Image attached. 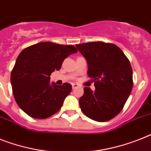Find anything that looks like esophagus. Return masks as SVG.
Instances as JSON below:
<instances>
[{"label":"esophagus","instance_id":"obj_1","mask_svg":"<svg viewBox=\"0 0 151 151\" xmlns=\"http://www.w3.org/2000/svg\"><path fill=\"white\" fill-rule=\"evenodd\" d=\"M78 86H79V85H78V84H74V83L72 84V88H73V89H75V88H78Z\"/></svg>","mask_w":151,"mask_h":151}]
</instances>
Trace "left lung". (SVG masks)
I'll use <instances>...</instances> for the list:
<instances>
[{"instance_id": "8db88e82", "label": "left lung", "mask_w": 151, "mask_h": 151, "mask_svg": "<svg viewBox=\"0 0 151 151\" xmlns=\"http://www.w3.org/2000/svg\"><path fill=\"white\" fill-rule=\"evenodd\" d=\"M88 64V77L95 90L84 88L79 103L83 113L97 122L113 119L124 107L133 86L130 62L112 43L91 42L77 44Z\"/></svg>"}]
</instances>
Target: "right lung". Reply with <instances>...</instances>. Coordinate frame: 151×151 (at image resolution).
I'll use <instances>...</instances> for the list:
<instances>
[{
    "instance_id": "right-lung-1",
    "label": "right lung",
    "mask_w": 151,
    "mask_h": 151,
    "mask_svg": "<svg viewBox=\"0 0 151 151\" xmlns=\"http://www.w3.org/2000/svg\"><path fill=\"white\" fill-rule=\"evenodd\" d=\"M77 52L72 45L43 42L20 52L12 70L11 83L16 102L27 115L43 119L60 109L72 86L69 83L50 84V76L60 69L65 58Z\"/></svg>"
}]
</instances>
